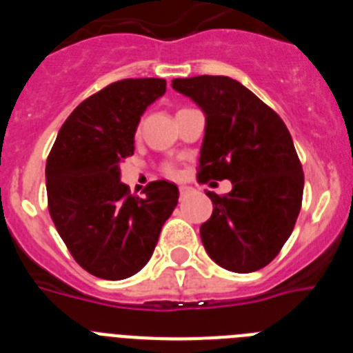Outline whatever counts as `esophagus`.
Here are the masks:
<instances>
[{"label":"esophagus","instance_id":"obj_1","mask_svg":"<svg viewBox=\"0 0 353 353\" xmlns=\"http://www.w3.org/2000/svg\"><path fill=\"white\" fill-rule=\"evenodd\" d=\"M196 192V187L191 185H180V198H187V196H191Z\"/></svg>","mask_w":353,"mask_h":353}]
</instances>
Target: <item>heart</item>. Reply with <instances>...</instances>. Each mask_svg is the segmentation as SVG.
I'll return each mask as SVG.
<instances>
[{"label":"heart","instance_id":"b5f03b06","mask_svg":"<svg viewBox=\"0 0 353 353\" xmlns=\"http://www.w3.org/2000/svg\"><path fill=\"white\" fill-rule=\"evenodd\" d=\"M168 173H173V170H171V168H168Z\"/></svg>","mask_w":353,"mask_h":353}]
</instances>
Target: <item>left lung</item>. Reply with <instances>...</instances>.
Returning a JSON list of instances; mask_svg holds the SVG:
<instances>
[{"label": "left lung", "instance_id": "left-lung-1", "mask_svg": "<svg viewBox=\"0 0 353 353\" xmlns=\"http://www.w3.org/2000/svg\"><path fill=\"white\" fill-rule=\"evenodd\" d=\"M171 86L205 114L198 180L232 182L228 194L207 192L214 210L199 228L205 251L232 272L263 269L292 235L304 191L285 121L232 77H185Z\"/></svg>", "mask_w": 353, "mask_h": 353}]
</instances>
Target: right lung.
Masks as SVG:
<instances>
[{
    "label": "right lung",
    "mask_w": 353,
    "mask_h": 353,
    "mask_svg": "<svg viewBox=\"0 0 353 353\" xmlns=\"http://www.w3.org/2000/svg\"><path fill=\"white\" fill-rule=\"evenodd\" d=\"M164 92L157 77L109 84L72 111L48 157L52 223L74 260L101 279L139 272L179 203V187L166 180L150 182L141 198L120 180L139 120Z\"/></svg>",
    "instance_id": "add662e5"
}]
</instances>
